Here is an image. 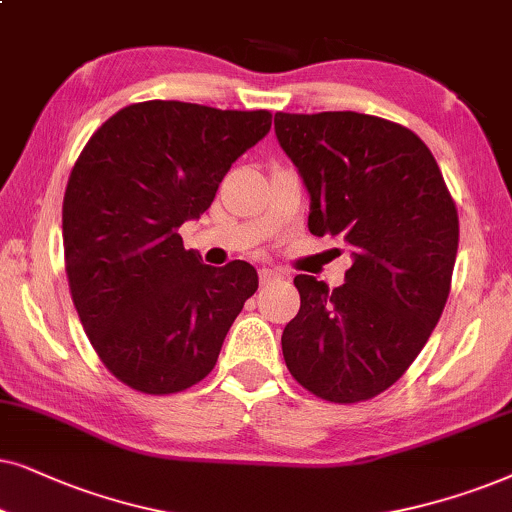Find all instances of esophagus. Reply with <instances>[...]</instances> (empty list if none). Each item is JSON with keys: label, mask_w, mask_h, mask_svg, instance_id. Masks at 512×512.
<instances>
[{"label": "esophagus", "mask_w": 512, "mask_h": 512, "mask_svg": "<svg viewBox=\"0 0 512 512\" xmlns=\"http://www.w3.org/2000/svg\"><path fill=\"white\" fill-rule=\"evenodd\" d=\"M276 278H281V271L269 269V267L260 269V281H262V283H271V281H276Z\"/></svg>", "instance_id": "1"}]
</instances>
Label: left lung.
Listing matches in <instances>:
<instances>
[{"label": "left lung", "instance_id": "1", "mask_svg": "<svg viewBox=\"0 0 512 512\" xmlns=\"http://www.w3.org/2000/svg\"><path fill=\"white\" fill-rule=\"evenodd\" d=\"M274 128L309 192V231L342 238L353 257L335 290L295 276L285 365L318 398L360 403L403 377L438 325L459 215L410 128L358 112H278Z\"/></svg>", "mask_w": 512, "mask_h": 512}]
</instances>
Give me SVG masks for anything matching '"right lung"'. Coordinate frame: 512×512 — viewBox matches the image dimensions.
I'll return each instance as SVG.
<instances>
[{
  "mask_svg": "<svg viewBox=\"0 0 512 512\" xmlns=\"http://www.w3.org/2000/svg\"><path fill=\"white\" fill-rule=\"evenodd\" d=\"M269 128L267 109L147 100L109 117L74 163L63 201L72 302L102 363L135 391L201 381L255 295L252 264L208 267L177 229L206 213Z\"/></svg>",
  "mask_w": 512,
  "mask_h": 512,
  "instance_id": "add662e5",
  "label": "right lung"
}]
</instances>
